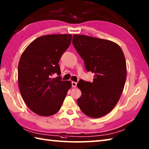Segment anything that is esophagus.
<instances>
[{
  "label": "esophagus",
  "mask_w": 149,
  "mask_h": 149,
  "mask_svg": "<svg viewBox=\"0 0 149 149\" xmlns=\"http://www.w3.org/2000/svg\"><path fill=\"white\" fill-rule=\"evenodd\" d=\"M72 87H76V86H77V83L76 82H74V81H72Z\"/></svg>",
  "instance_id": "esophagus-1"
}]
</instances>
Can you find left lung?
<instances>
[{
	"label": "left lung",
	"instance_id": "obj_1",
	"mask_svg": "<svg viewBox=\"0 0 149 149\" xmlns=\"http://www.w3.org/2000/svg\"><path fill=\"white\" fill-rule=\"evenodd\" d=\"M72 43L87 72L95 74L92 83L78 82L82 94L77 104L88 117H103L115 107L123 91L126 79L124 53L114 42L86 35L74 34Z\"/></svg>",
	"mask_w": 149,
	"mask_h": 149
}]
</instances>
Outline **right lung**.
I'll return each mask as SVG.
<instances>
[{"instance_id":"right-lung-1","label":"right lung","mask_w":149,"mask_h":149,"mask_svg":"<svg viewBox=\"0 0 149 149\" xmlns=\"http://www.w3.org/2000/svg\"><path fill=\"white\" fill-rule=\"evenodd\" d=\"M72 41V34H51L38 38L21 55L18 65L21 95L29 108L40 116H51L60 110L70 81H62L58 62ZM59 75L53 78L52 75Z\"/></svg>"}]
</instances>
